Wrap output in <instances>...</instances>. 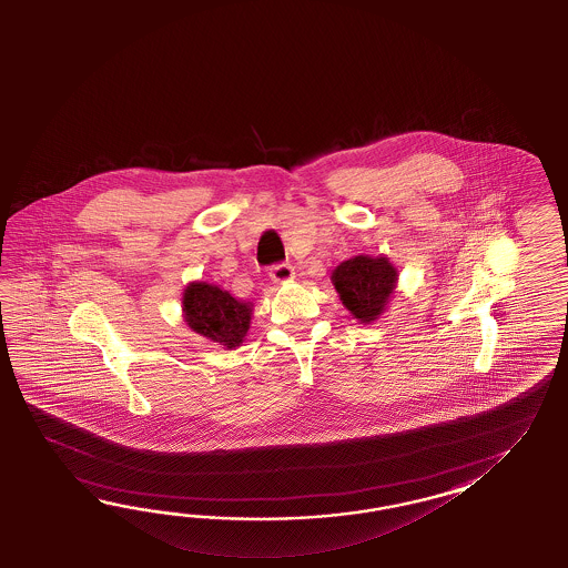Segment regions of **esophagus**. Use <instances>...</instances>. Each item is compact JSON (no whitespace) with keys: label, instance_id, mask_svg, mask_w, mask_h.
<instances>
[{"label":"esophagus","instance_id":"1","mask_svg":"<svg viewBox=\"0 0 568 568\" xmlns=\"http://www.w3.org/2000/svg\"><path fill=\"white\" fill-rule=\"evenodd\" d=\"M293 276H295V271H293L292 264H275L271 268V278L275 283H290L293 281Z\"/></svg>","mask_w":568,"mask_h":568}]
</instances>
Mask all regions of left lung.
I'll list each match as a JSON object with an SVG mask.
<instances>
[{
  "mask_svg": "<svg viewBox=\"0 0 568 568\" xmlns=\"http://www.w3.org/2000/svg\"><path fill=\"white\" fill-rule=\"evenodd\" d=\"M397 273L394 262L378 256H354L335 266L331 283L349 314L361 323L371 325L389 308V300L396 292Z\"/></svg>",
  "mask_w": 568,
  "mask_h": 568,
  "instance_id": "8db88e82",
  "label": "left lung"
}]
</instances>
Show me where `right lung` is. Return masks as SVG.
<instances>
[{
    "instance_id": "1",
    "label": "right lung",
    "mask_w": 568,
    "mask_h": 568,
    "mask_svg": "<svg viewBox=\"0 0 568 568\" xmlns=\"http://www.w3.org/2000/svg\"><path fill=\"white\" fill-rule=\"evenodd\" d=\"M252 312L254 302L237 300L206 281H191L183 292V321L187 327L226 349L245 342Z\"/></svg>"
}]
</instances>
